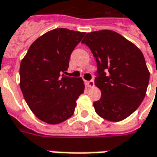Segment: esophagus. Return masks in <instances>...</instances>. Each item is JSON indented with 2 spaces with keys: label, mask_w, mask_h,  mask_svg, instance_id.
Instances as JSON below:
<instances>
[{
  "label": "esophagus",
  "mask_w": 157,
  "mask_h": 157,
  "mask_svg": "<svg viewBox=\"0 0 157 157\" xmlns=\"http://www.w3.org/2000/svg\"><path fill=\"white\" fill-rule=\"evenodd\" d=\"M86 84L88 85V87H90V88H92V87L95 86V83H94V81H93V80H90V81L86 82Z\"/></svg>",
  "instance_id": "1"
}]
</instances>
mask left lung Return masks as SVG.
Returning <instances> with one entry per match:
<instances>
[{"instance_id":"1","label":"left lung","mask_w":157,"mask_h":157,"mask_svg":"<svg viewBox=\"0 0 157 157\" xmlns=\"http://www.w3.org/2000/svg\"><path fill=\"white\" fill-rule=\"evenodd\" d=\"M82 43L90 47L98 66L95 85L101 90V98L93 104L96 113L109 121L125 119L146 95L149 71L143 53L110 30L89 32Z\"/></svg>"}]
</instances>
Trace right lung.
Returning a JSON list of instances; mask_svg holds the SVG:
<instances>
[{
  "label": "right lung",
  "mask_w": 157,
  "mask_h": 157,
  "mask_svg": "<svg viewBox=\"0 0 157 157\" xmlns=\"http://www.w3.org/2000/svg\"><path fill=\"white\" fill-rule=\"evenodd\" d=\"M85 32L59 28L37 38L20 64V88L31 112L55 125L69 119L84 91L82 78L66 76L69 59Z\"/></svg>",
  "instance_id": "right-lung-1"
}]
</instances>
